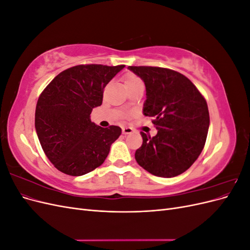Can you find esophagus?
<instances>
[{"mask_svg":"<svg viewBox=\"0 0 250 250\" xmlns=\"http://www.w3.org/2000/svg\"><path fill=\"white\" fill-rule=\"evenodd\" d=\"M122 132H123V134H129V133L132 132V128H130V127H123L122 128Z\"/></svg>","mask_w":250,"mask_h":250,"instance_id":"obj_1","label":"esophagus"}]
</instances>
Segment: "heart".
I'll use <instances>...</instances> for the list:
<instances>
[{"label": "heart", "instance_id": "obj_1", "mask_svg": "<svg viewBox=\"0 0 250 250\" xmlns=\"http://www.w3.org/2000/svg\"><path fill=\"white\" fill-rule=\"evenodd\" d=\"M124 86L127 90H129L135 86H140V85H143V82L142 80L138 77L135 76V75L133 74H127L126 76L124 77Z\"/></svg>", "mask_w": 250, "mask_h": 250}]
</instances>
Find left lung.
I'll return each mask as SVG.
<instances>
[{"label": "left lung", "instance_id": "1", "mask_svg": "<svg viewBox=\"0 0 250 250\" xmlns=\"http://www.w3.org/2000/svg\"><path fill=\"white\" fill-rule=\"evenodd\" d=\"M146 86L143 113L153 117L155 137L141 132L135 161L158 177H175L197 160L207 141L209 115L206 99L183 74L157 66H128Z\"/></svg>", "mask_w": 250, "mask_h": 250}]
</instances>
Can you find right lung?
Returning <instances> with one entry per match:
<instances>
[{"mask_svg": "<svg viewBox=\"0 0 250 250\" xmlns=\"http://www.w3.org/2000/svg\"><path fill=\"white\" fill-rule=\"evenodd\" d=\"M124 66L70 67L58 74L40 96L36 133L43 152L60 172L81 176L95 170L122 133L119 126L102 128L89 117L93 108L102 104L104 87Z\"/></svg>", "mask_w": 250, "mask_h": 250, "instance_id": "right-lung-1", "label": "right lung"}]
</instances>
